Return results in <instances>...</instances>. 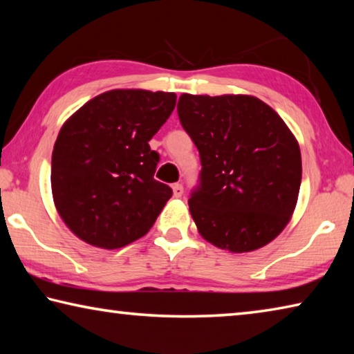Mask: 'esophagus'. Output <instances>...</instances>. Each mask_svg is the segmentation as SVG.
I'll return each instance as SVG.
<instances>
[{
  "label": "esophagus",
  "instance_id": "1",
  "mask_svg": "<svg viewBox=\"0 0 354 354\" xmlns=\"http://www.w3.org/2000/svg\"><path fill=\"white\" fill-rule=\"evenodd\" d=\"M173 195L176 196V198H181L183 196V194H184V187H183V184H175L173 185Z\"/></svg>",
  "mask_w": 354,
  "mask_h": 354
}]
</instances>
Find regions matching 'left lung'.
<instances>
[{
    "instance_id": "1",
    "label": "left lung",
    "mask_w": 354,
    "mask_h": 354,
    "mask_svg": "<svg viewBox=\"0 0 354 354\" xmlns=\"http://www.w3.org/2000/svg\"><path fill=\"white\" fill-rule=\"evenodd\" d=\"M178 115L200 151L189 209L203 239L231 253L272 242L301 184V153L284 120L250 95L183 93Z\"/></svg>"
}]
</instances>
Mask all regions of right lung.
Masks as SVG:
<instances>
[{
    "mask_svg": "<svg viewBox=\"0 0 354 354\" xmlns=\"http://www.w3.org/2000/svg\"><path fill=\"white\" fill-rule=\"evenodd\" d=\"M175 104L171 92L115 88L64 123L51 158L53 200L81 241L115 250L154 225L173 192L154 179L159 154L148 142Z\"/></svg>",
    "mask_w": 354,
    "mask_h": 354,
    "instance_id": "right-lung-1",
    "label": "right lung"
}]
</instances>
